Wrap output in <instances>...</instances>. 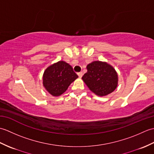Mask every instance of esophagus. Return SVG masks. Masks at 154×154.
<instances>
[{
  "mask_svg": "<svg viewBox=\"0 0 154 154\" xmlns=\"http://www.w3.org/2000/svg\"><path fill=\"white\" fill-rule=\"evenodd\" d=\"M77 75H78V76H79L80 78L82 77V76H83V72H79V73H77Z\"/></svg>",
  "mask_w": 154,
  "mask_h": 154,
  "instance_id": "1",
  "label": "esophagus"
}]
</instances>
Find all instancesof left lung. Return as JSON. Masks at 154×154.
<instances>
[{"instance_id": "8db88e82", "label": "left lung", "mask_w": 154, "mask_h": 154, "mask_svg": "<svg viewBox=\"0 0 154 154\" xmlns=\"http://www.w3.org/2000/svg\"><path fill=\"white\" fill-rule=\"evenodd\" d=\"M87 69L82 79L96 95L106 96L116 89L119 82L118 73L109 63L105 61H94L87 65Z\"/></svg>"}]
</instances>
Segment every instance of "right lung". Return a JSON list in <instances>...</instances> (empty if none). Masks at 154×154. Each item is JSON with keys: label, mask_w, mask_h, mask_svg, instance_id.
Returning <instances> with one entry per match:
<instances>
[{"label": "right lung", "mask_w": 154, "mask_h": 154, "mask_svg": "<svg viewBox=\"0 0 154 154\" xmlns=\"http://www.w3.org/2000/svg\"><path fill=\"white\" fill-rule=\"evenodd\" d=\"M77 78L78 75L69 64L64 61H59L45 69L43 74V85L51 95L59 97Z\"/></svg>", "instance_id": "right-lung-1"}]
</instances>
